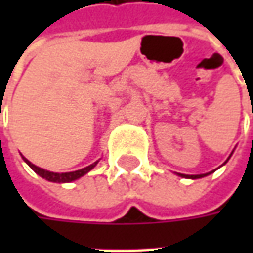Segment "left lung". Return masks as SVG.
<instances>
[{
  "mask_svg": "<svg viewBox=\"0 0 253 253\" xmlns=\"http://www.w3.org/2000/svg\"><path fill=\"white\" fill-rule=\"evenodd\" d=\"M181 177H187V179H200V177H204L207 174H193V176H189V174H179Z\"/></svg>",
  "mask_w": 253,
  "mask_h": 253,
  "instance_id": "left-lung-1",
  "label": "left lung"
}]
</instances>
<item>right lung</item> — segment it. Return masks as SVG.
<instances>
[{
  "mask_svg": "<svg viewBox=\"0 0 253 253\" xmlns=\"http://www.w3.org/2000/svg\"><path fill=\"white\" fill-rule=\"evenodd\" d=\"M24 161L31 166V169L35 170L41 177H43V179L49 180V181H54V183H69V181H73V180L80 179L82 176H84L85 173H88L90 170L97 165V162L95 163H92L90 166H87V168H84V169L80 170H76V171H69V173H53V171H49V170H44L41 169V168H38V166H35L34 163H31V162L28 161V159H25Z\"/></svg>",
  "mask_w": 253,
  "mask_h": 253,
  "instance_id": "obj_1",
  "label": "right lung"
}]
</instances>
